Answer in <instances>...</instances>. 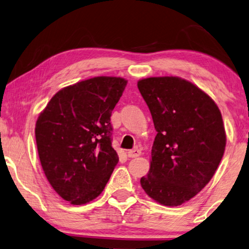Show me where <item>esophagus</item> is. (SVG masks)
<instances>
[{"label": "esophagus", "instance_id": "obj_1", "mask_svg": "<svg viewBox=\"0 0 249 249\" xmlns=\"http://www.w3.org/2000/svg\"><path fill=\"white\" fill-rule=\"evenodd\" d=\"M141 154H142V152L140 151V149L134 148V149H131V151L127 152V156L131 157V159H135V157L141 156Z\"/></svg>", "mask_w": 249, "mask_h": 249}]
</instances>
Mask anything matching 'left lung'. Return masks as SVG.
<instances>
[{"label": "left lung", "mask_w": 249, "mask_h": 249, "mask_svg": "<svg viewBox=\"0 0 249 249\" xmlns=\"http://www.w3.org/2000/svg\"><path fill=\"white\" fill-rule=\"evenodd\" d=\"M137 88L157 132L151 167L141 185L157 203L179 206L210 183L222 160V114L206 93L180 77L143 78Z\"/></svg>", "instance_id": "obj_1"}]
</instances>
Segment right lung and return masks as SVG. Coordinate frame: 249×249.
<instances>
[{
	"instance_id": "add662e5",
	"label": "right lung",
	"mask_w": 249,
	"mask_h": 249,
	"mask_svg": "<svg viewBox=\"0 0 249 249\" xmlns=\"http://www.w3.org/2000/svg\"><path fill=\"white\" fill-rule=\"evenodd\" d=\"M126 84L113 76L78 82L58 90L39 114L35 139L42 168L71 204L95 199L118 163L110 115Z\"/></svg>"
}]
</instances>
